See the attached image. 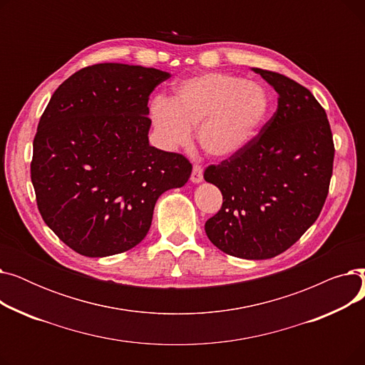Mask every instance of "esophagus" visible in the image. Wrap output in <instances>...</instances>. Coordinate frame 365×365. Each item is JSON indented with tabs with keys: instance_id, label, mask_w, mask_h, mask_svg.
I'll return each mask as SVG.
<instances>
[{
	"instance_id": "1",
	"label": "esophagus",
	"mask_w": 365,
	"mask_h": 365,
	"mask_svg": "<svg viewBox=\"0 0 365 365\" xmlns=\"http://www.w3.org/2000/svg\"><path fill=\"white\" fill-rule=\"evenodd\" d=\"M202 167L200 164H194V168H192V175H190V180H192L194 183H200L202 182Z\"/></svg>"
}]
</instances>
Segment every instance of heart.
<instances>
[{"mask_svg": "<svg viewBox=\"0 0 365 365\" xmlns=\"http://www.w3.org/2000/svg\"><path fill=\"white\" fill-rule=\"evenodd\" d=\"M160 142L187 146L198 127L200 146L210 157L229 158L248 146L269 113L266 90L241 76L210 72L180 83L170 102L155 99L149 108Z\"/></svg>", "mask_w": 365, "mask_h": 365, "instance_id": "heart-1", "label": "heart"}]
</instances>
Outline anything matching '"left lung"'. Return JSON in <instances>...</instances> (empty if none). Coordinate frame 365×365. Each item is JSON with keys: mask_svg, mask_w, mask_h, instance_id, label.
I'll list each match as a JSON object with an SVG mask.
<instances>
[{"mask_svg": "<svg viewBox=\"0 0 365 365\" xmlns=\"http://www.w3.org/2000/svg\"><path fill=\"white\" fill-rule=\"evenodd\" d=\"M278 93L272 118L241 152L208 165L204 179L223 195L205 234L241 259H271L290 248L318 219L329 195L334 143L314 94L282 73L253 68Z\"/></svg>", "mask_w": 365, "mask_h": 365, "instance_id": "1", "label": "left lung"}]
</instances>
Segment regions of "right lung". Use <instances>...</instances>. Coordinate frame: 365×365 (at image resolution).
Masks as SVG:
<instances>
[{
	"label": "right lung",
	"mask_w": 365,
	"mask_h": 365,
	"mask_svg": "<svg viewBox=\"0 0 365 365\" xmlns=\"http://www.w3.org/2000/svg\"><path fill=\"white\" fill-rule=\"evenodd\" d=\"M170 73L98 63L53 93L34 138L31 180L51 231L87 257L124 253L148 234L153 207L192 164L149 145V94Z\"/></svg>",
	"instance_id": "1"
}]
</instances>
